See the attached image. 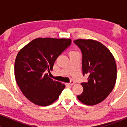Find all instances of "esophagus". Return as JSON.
I'll list each match as a JSON object with an SVG mask.
<instances>
[{"label": "esophagus", "mask_w": 127, "mask_h": 127, "mask_svg": "<svg viewBox=\"0 0 127 127\" xmlns=\"http://www.w3.org/2000/svg\"><path fill=\"white\" fill-rule=\"evenodd\" d=\"M74 84V82L73 81H71L70 83H68V84H65V85L67 86H72Z\"/></svg>", "instance_id": "esophagus-1"}]
</instances>
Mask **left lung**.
Wrapping results in <instances>:
<instances>
[{
  "mask_svg": "<svg viewBox=\"0 0 127 127\" xmlns=\"http://www.w3.org/2000/svg\"><path fill=\"white\" fill-rule=\"evenodd\" d=\"M74 43L82 53L83 75L88 76L87 82L81 83L82 94L77 97L86 105L98 104L109 95L116 83L117 68L114 57L97 40L79 39Z\"/></svg>",
  "mask_w": 127,
  "mask_h": 127,
  "instance_id": "1",
  "label": "left lung"
}]
</instances>
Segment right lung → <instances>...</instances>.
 <instances>
[{
  "label": "right lung",
  "instance_id": "right-lung-1",
  "mask_svg": "<svg viewBox=\"0 0 127 127\" xmlns=\"http://www.w3.org/2000/svg\"><path fill=\"white\" fill-rule=\"evenodd\" d=\"M70 39H34L20 49L14 65L17 85L28 100L46 106L56 101L64 84L54 81L48 73L61 54L71 44Z\"/></svg>",
  "mask_w": 127,
  "mask_h": 127
}]
</instances>
